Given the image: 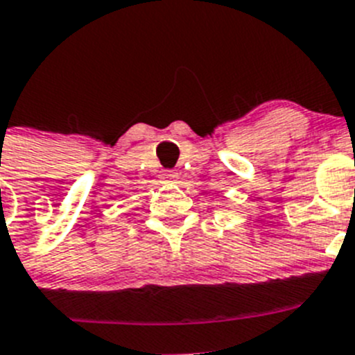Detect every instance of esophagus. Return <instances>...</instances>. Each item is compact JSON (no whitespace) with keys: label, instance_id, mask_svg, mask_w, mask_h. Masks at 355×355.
<instances>
[{"label":"esophagus","instance_id":"obj_1","mask_svg":"<svg viewBox=\"0 0 355 355\" xmlns=\"http://www.w3.org/2000/svg\"><path fill=\"white\" fill-rule=\"evenodd\" d=\"M159 178H162L163 183H175V181H178V178H180V172H178V171H163Z\"/></svg>","mask_w":355,"mask_h":355}]
</instances>
